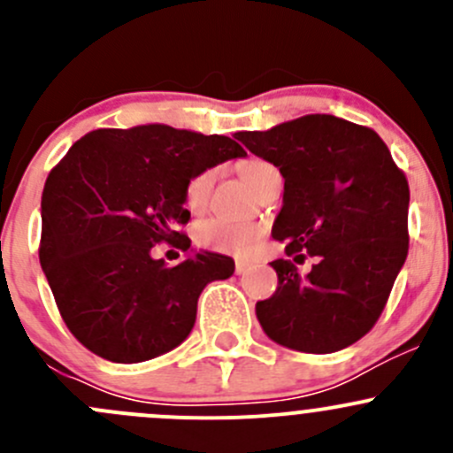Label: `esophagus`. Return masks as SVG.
<instances>
[{"label": "esophagus", "instance_id": "esophagus-1", "mask_svg": "<svg viewBox=\"0 0 453 453\" xmlns=\"http://www.w3.org/2000/svg\"><path fill=\"white\" fill-rule=\"evenodd\" d=\"M248 267H250V263H245V260H236V263H234V272L236 273H243Z\"/></svg>", "mask_w": 453, "mask_h": 453}]
</instances>
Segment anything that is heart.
I'll list each match as a JSON object with an SVG mask.
<instances>
[{
  "instance_id": "b5f03b06",
  "label": "heart",
  "mask_w": 453,
  "mask_h": 453,
  "mask_svg": "<svg viewBox=\"0 0 453 453\" xmlns=\"http://www.w3.org/2000/svg\"><path fill=\"white\" fill-rule=\"evenodd\" d=\"M278 168L263 159H248L239 164V173L254 190L260 188L265 180ZM214 171L203 168L197 175L188 180L184 188V203L190 212H201L208 205L210 193H212ZM265 239L263 223H236L227 219H205L195 227V243L210 252L236 256V258H252L258 252Z\"/></svg>"
}]
</instances>
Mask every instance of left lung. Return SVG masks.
<instances>
[{
	"label": "left lung",
	"mask_w": 453,
	"mask_h": 453,
	"mask_svg": "<svg viewBox=\"0 0 453 453\" xmlns=\"http://www.w3.org/2000/svg\"><path fill=\"white\" fill-rule=\"evenodd\" d=\"M239 140L285 177L272 236L294 260L272 263L278 287L256 303L260 326L303 353L355 344L377 324L408 256L405 173L372 129L326 113ZM307 255L316 265L300 277L295 263Z\"/></svg>",
	"instance_id": "8db88e82"
}]
</instances>
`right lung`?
Segmentation results:
<instances>
[{
  "label": "right lung",
  "instance_id": "add662e5",
  "mask_svg": "<svg viewBox=\"0 0 453 453\" xmlns=\"http://www.w3.org/2000/svg\"><path fill=\"white\" fill-rule=\"evenodd\" d=\"M239 142L166 125L96 129L50 171L39 260L72 335L98 357L138 364L188 337L203 287L234 273L201 252L175 267L150 250L190 248L184 188L203 168L243 157Z\"/></svg>",
  "mask_w": 453,
  "mask_h": 453
}]
</instances>
